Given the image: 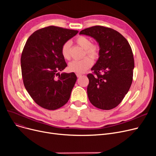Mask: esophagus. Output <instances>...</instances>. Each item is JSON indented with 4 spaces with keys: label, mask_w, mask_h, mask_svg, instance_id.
I'll return each mask as SVG.
<instances>
[{
    "label": "esophagus",
    "mask_w": 156,
    "mask_h": 156,
    "mask_svg": "<svg viewBox=\"0 0 156 156\" xmlns=\"http://www.w3.org/2000/svg\"><path fill=\"white\" fill-rule=\"evenodd\" d=\"M76 76H77L78 78H79V77H81V76H82V75H81V74H80V73H76Z\"/></svg>",
    "instance_id": "obj_1"
}]
</instances>
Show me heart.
<instances>
[{"label": "heart", "instance_id": "b5f03b06", "mask_svg": "<svg viewBox=\"0 0 156 156\" xmlns=\"http://www.w3.org/2000/svg\"><path fill=\"white\" fill-rule=\"evenodd\" d=\"M76 43L85 49V53L92 58L95 59L99 56V47L96 45L92 44L91 40L84 36H79L76 40ZM61 54L65 59H71V42L68 41L65 42L61 48ZM89 57H85L81 60H74L69 62L68 69L70 71L77 73H83L93 64L92 59Z\"/></svg>", "mask_w": 156, "mask_h": 156}]
</instances>
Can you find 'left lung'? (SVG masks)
Here are the masks:
<instances>
[{"mask_svg":"<svg viewBox=\"0 0 156 156\" xmlns=\"http://www.w3.org/2000/svg\"><path fill=\"white\" fill-rule=\"evenodd\" d=\"M80 35L94 38L100 48L99 58L91 69L95 75H87L88 99L101 109L116 108L132 83L134 59L132 48L127 40L112 28L95 26L81 30Z\"/></svg>","mask_w":156,"mask_h":156,"instance_id":"8db88e82","label":"left lung"}]
</instances>
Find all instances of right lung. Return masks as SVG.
<instances>
[{
	"label": "right lung",
	"instance_id": "right-lung-1",
	"mask_svg": "<svg viewBox=\"0 0 156 156\" xmlns=\"http://www.w3.org/2000/svg\"><path fill=\"white\" fill-rule=\"evenodd\" d=\"M78 30L50 26L35 31L27 40L21 57L23 83L41 107L59 109L69 101L77 77L62 73L67 66L61 54L62 45Z\"/></svg>",
	"mask_w": 156,
	"mask_h": 156
}]
</instances>
